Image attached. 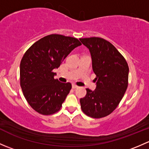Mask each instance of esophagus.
Here are the masks:
<instances>
[{
  "instance_id": "34e87169",
  "label": "esophagus",
  "mask_w": 149,
  "mask_h": 149,
  "mask_svg": "<svg viewBox=\"0 0 149 149\" xmlns=\"http://www.w3.org/2000/svg\"><path fill=\"white\" fill-rule=\"evenodd\" d=\"M78 87H79V86H76V84H73V85H72V88H74V89H75V88H78Z\"/></svg>"
}]
</instances>
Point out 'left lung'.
Listing matches in <instances>:
<instances>
[{"instance_id": "8db88e82", "label": "left lung", "mask_w": 149, "mask_h": 149, "mask_svg": "<svg viewBox=\"0 0 149 149\" xmlns=\"http://www.w3.org/2000/svg\"><path fill=\"white\" fill-rule=\"evenodd\" d=\"M79 40L89 49L97 82L95 90L86 88V94L80 100L81 107L87 116L104 118L116 109L125 93L128 85V65L109 42L100 37Z\"/></svg>"}]
</instances>
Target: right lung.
Returning a JSON list of instances; mask_svg holds the SVG:
<instances>
[{"label": "right lung", "mask_w": 149, "mask_h": 149, "mask_svg": "<svg viewBox=\"0 0 149 149\" xmlns=\"http://www.w3.org/2000/svg\"><path fill=\"white\" fill-rule=\"evenodd\" d=\"M80 45L78 39L53 34L40 39L26 51L20 63V85L36 112L50 115L61 109L72 86L54 79L53 70Z\"/></svg>", "instance_id": "right-lung-1"}]
</instances>
